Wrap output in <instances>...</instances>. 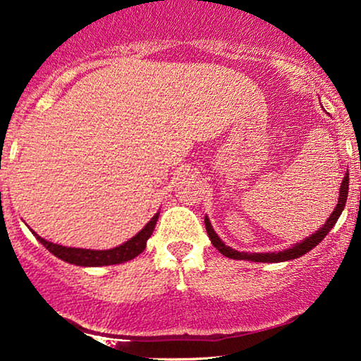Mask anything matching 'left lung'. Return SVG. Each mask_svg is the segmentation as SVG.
Wrapping results in <instances>:
<instances>
[{"label":"left lung","instance_id":"1","mask_svg":"<svg viewBox=\"0 0 361 361\" xmlns=\"http://www.w3.org/2000/svg\"><path fill=\"white\" fill-rule=\"evenodd\" d=\"M347 197H348V171L345 174L342 184H340V192H338V204L335 207L332 214L327 219V221L320 226V228L312 233L307 238H304L299 243H295L290 246L288 250L283 251H273V253H245V251H236L231 248V246H226L219 235L215 233L214 226H212L209 216H205V228L207 233H209V238L212 241V245L215 246L216 250L220 251L221 255L226 256V258L231 259H245V261H253V263H283V261H290L295 258H300V256L309 253L310 250L315 248L320 241H322L330 230L334 228V225L337 224L338 216L342 215V212L345 209V204H347Z\"/></svg>","mask_w":361,"mask_h":361}]
</instances>
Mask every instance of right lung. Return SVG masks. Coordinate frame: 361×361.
Returning <instances> with one entry per match:
<instances>
[{
	"label": "right lung",
	"instance_id": "right-lung-1",
	"mask_svg": "<svg viewBox=\"0 0 361 361\" xmlns=\"http://www.w3.org/2000/svg\"><path fill=\"white\" fill-rule=\"evenodd\" d=\"M159 219V212L152 216V219L145 225V228L137 231V235L133 236L125 243L110 250H85V248H72V246H62L57 243H51V241L44 240L39 236L36 231H32V235L36 236L37 241L46 246L54 256H57L59 259L66 261V263L75 264V266H110V264H120L126 263L133 258H136L137 255H141L146 248L147 240L154 231L156 221Z\"/></svg>",
	"mask_w": 361,
	"mask_h": 361
}]
</instances>
